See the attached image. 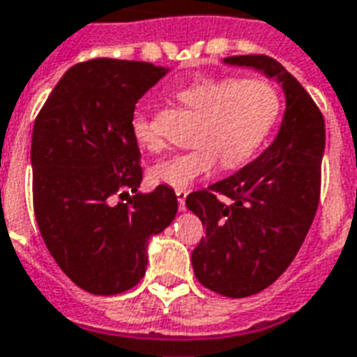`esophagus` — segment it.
Segmentation results:
<instances>
[{
	"label": "esophagus",
	"mask_w": 357,
	"mask_h": 357,
	"mask_svg": "<svg viewBox=\"0 0 357 357\" xmlns=\"http://www.w3.org/2000/svg\"><path fill=\"white\" fill-rule=\"evenodd\" d=\"M187 195H189L187 189H178V191H176V197H178V202H179V210H185Z\"/></svg>",
	"instance_id": "1"
}]
</instances>
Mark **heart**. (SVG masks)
Listing matches in <instances>:
<instances>
[{
	"label": "heart",
	"mask_w": 357,
	"mask_h": 357,
	"mask_svg": "<svg viewBox=\"0 0 357 357\" xmlns=\"http://www.w3.org/2000/svg\"><path fill=\"white\" fill-rule=\"evenodd\" d=\"M179 104L199 113L189 151L157 160L149 176L174 189L212 174L218 160L236 168L253 157L280 115L278 89L266 79L197 77L174 89ZM134 139L145 149L160 147L155 126L144 115L132 119Z\"/></svg>",
	"instance_id": "obj_1"
}]
</instances>
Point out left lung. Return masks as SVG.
<instances>
[{"label":"left lung","instance_id":"8db88e82","mask_svg":"<svg viewBox=\"0 0 357 357\" xmlns=\"http://www.w3.org/2000/svg\"><path fill=\"white\" fill-rule=\"evenodd\" d=\"M276 79L286 92L278 136L259 157L185 204L206 227L192 250L195 276L212 291L242 299L284 274L318 210L326 123L303 84L265 54L225 58Z\"/></svg>","mask_w":357,"mask_h":357}]
</instances>
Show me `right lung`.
<instances>
[{"label":"right lung","mask_w":357,"mask_h":357,"mask_svg":"<svg viewBox=\"0 0 357 357\" xmlns=\"http://www.w3.org/2000/svg\"><path fill=\"white\" fill-rule=\"evenodd\" d=\"M166 73L134 60L81 62L58 81L33 123L39 232L66 276L94 295L136 286L147 266V242L178 212L168 185L138 191L142 155L132 134L138 100Z\"/></svg>","instance_id":"add662e5"}]
</instances>
